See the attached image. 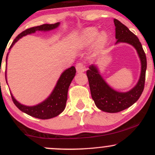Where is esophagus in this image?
Segmentation results:
<instances>
[{
	"instance_id": "1",
	"label": "esophagus",
	"mask_w": 155,
	"mask_h": 155,
	"mask_svg": "<svg viewBox=\"0 0 155 155\" xmlns=\"http://www.w3.org/2000/svg\"><path fill=\"white\" fill-rule=\"evenodd\" d=\"M76 68L77 72L82 73L85 71V65L82 63H78L76 65Z\"/></svg>"
}]
</instances>
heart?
Returning <instances> with one entry per match:
<instances>
[{"label":"heart","instance_id":"b5f03b06","mask_svg":"<svg viewBox=\"0 0 155 155\" xmlns=\"http://www.w3.org/2000/svg\"><path fill=\"white\" fill-rule=\"evenodd\" d=\"M97 34L98 33L95 28H90L85 30L82 35L84 42L86 44H91L95 41V46L97 49H103L106 45L107 38H106V35L104 33H101L98 35Z\"/></svg>","mask_w":155,"mask_h":155}]
</instances>
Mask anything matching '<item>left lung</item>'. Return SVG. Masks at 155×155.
I'll list each match as a JSON object with an SVG mask.
<instances>
[{"instance_id": "left-lung-1", "label": "left lung", "mask_w": 155, "mask_h": 155, "mask_svg": "<svg viewBox=\"0 0 155 155\" xmlns=\"http://www.w3.org/2000/svg\"><path fill=\"white\" fill-rule=\"evenodd\" d=\"M115 25V37L117 43H127L133 46L136 49L141 63V71L139 80L136 86L128 92H120L113 90L104 81L99 74L97 67L90 65L87 71L89 85L91 95L97 108L101 111L108 113H117L129 108L134 104L144 89L147 57L139 39L124 25L117 19H114Z\"/></svg>"}]
</instances>
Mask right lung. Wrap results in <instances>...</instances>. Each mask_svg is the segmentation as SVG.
<instances>
[{
  "instance_id": "right-lung-1",
  "label": "right lung",
  "mask_w": 155,
  "mask_h": 155,
  "mask_svg": "<svg viewBox=\"0 0 155 155\" xmlns=\"http://www.w3.org/2000/svg\"><path fill=\"white\" fill-rule=\"evenodd\" d=\"M60 22H57L55 24H44L40 26L28 28V29L19 33L16 37V38L14 40V41L12 42V45L9 47V49L22 36L31 34V33H35L37 31H51V30L58 28ZM7 56H8V54H7ZM75 67L71 66L68 68L67 70H65L60 76V79H58L56 86H55L51 95L45 101L41 103V104L36 105V106H27L19 104L18 101L13 97L12 94H11L12 101H13L15 106L20 111L25 112L27 114L35 117V118L41 119V120H48V119H51L58 116L65 109L67 101L68 90V87L70 86L71 83L73 79L75 76Z\"/></svg>"
}]
</instances>
